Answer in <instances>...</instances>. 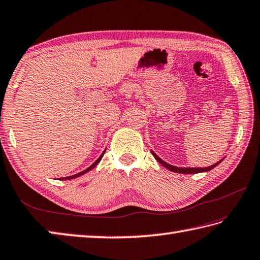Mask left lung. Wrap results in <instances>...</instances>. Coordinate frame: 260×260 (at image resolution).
I'll list each match as a JSON object with an SVG mask.
<instances>
[{
  "instance_id": "obj_1",
  "label": "left lung",
  "mask_w": 260,
  "mask_h": 260,
  "mask_svg": "<svg viewBox=\"0 0 260 260\" xmlns=\"http://www.w3.org/2000/svg\"><path fill=\"white\" fill-rule=\"evenodd\" d=\"M151 153L153 154V156L155 157V160H156L157 162H159L160 165H162L165 168H167L168 170H170V171H172V172H177V174H188V175H192V174H200V172H207V171L212 170L213 168H215L217 165H220L221 162L223 161V159H222V160H220V161H217L216 164L212 165V166H210V167H206V168H181V167H176V166H171V165H169V164H167V162L162 160L160 156H157L153 151H151Z\"/></svg>"
}]
</instances>
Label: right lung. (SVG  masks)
<instances>
[{
  "instance_id": "1",
  "label": "right lung",
  "mask_w": 260,
  "mask_h": 260,
  "mask_svg": "<svg viewBox=\"0 0 260 260\" xmlns=\"http://www.w3.org/2000/svg\"><path fill=\"white\" fill-rule=\"evenodd\" d=\"M106 151V150H105ZM105 151L103 152V153H101V155L98 157V159H96L92 165H91L89 168H86L85 170H83V171H81V172H79V174H75V175H73V176H70V177H64V178H62V180H69V179H73V178H78V177H80V176H82V175H84V174H86V172H89L90 170H92L93 168H95L96 167V165L99 164L100 162V160L103 159V156H104V154H105Z\"/></svg>"
}]
</instances>
